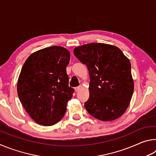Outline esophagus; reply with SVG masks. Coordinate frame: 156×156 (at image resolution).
I'll list each match as a JSON object with an SVG mask.
<instances>
[{"mask_svg":"<svg viewBox=\"0 0 156 156\" xmlns=\"http://www.w3.org/2000/svg\"><path fill=\"white\" fill-rule=\"evenodd\" d=\"M80 88H81V86H78V87H76L75 88V90H76V91L77 92V91H78L79 90H80Z\"/></svg>","mask_w":156,"mask_h":156,"instance_id":"esophagus-1","label":"esophagus"}]
</instances>
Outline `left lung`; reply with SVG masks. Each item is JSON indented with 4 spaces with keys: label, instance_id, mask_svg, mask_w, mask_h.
I'll return each mask as SVG.
<instances>
[{
    "label": "left lung",
    "instance_id": "obj_1",
    "mask_svg": "<svg viewBox=\"0 0 156 156\" xmlns=\"http://www.w3.org/2000/svg\"><path fill=\"white\" fill-rule=\"evenodd\" d=\"M73 54L89 70V98L84 102L88 113L102 121L120 117L133 93L129 60L117 47L105 43L84 44Z\"/></svg>",
    "mask_w": 156,
    "mask_h": 156
}]
</instances>
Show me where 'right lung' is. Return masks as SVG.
I'll use <instances>...</instances> for the list:
<instances>
[{
  "label": "right lung",
  "mask_w": 156,
  "mask_h": 156,
  "mask_svg": "<svg viewBox=\"0 0 156 156\" xmlns=\"http://www.w3.org/2000/svg\"><path fill=\"white\" fill-rule=\"evenodd\" d=\"M70 53L52 46L31 54L23 66L17 84L20 101L36 123L54 125L62 119L74 89L69 86L66 67Z\"/></svg>",
  "instance_id": "right-lung-1"
}]
</instances>
